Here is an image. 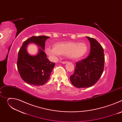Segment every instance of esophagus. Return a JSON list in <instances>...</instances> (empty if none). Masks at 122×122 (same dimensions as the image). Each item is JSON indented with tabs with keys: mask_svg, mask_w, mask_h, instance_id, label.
I'll return each mask as SVG.
<instances>
[{
	"mask_svg": "<svg viewBox=\"0 0 122 122\" xmlns=\"http://www.w3.org/2000/svg\"><path fill=\"white\" fill-rule=\"evenodd\" d=\"M67 63V62H66V61H62V62H61V63L64 64H66V63Z\"/></svg>",
	"mask_w": 122,
	"mask_h": 122,
	"instance_id": "34e87169",
	"label": "esophagus"
}]
</instances>
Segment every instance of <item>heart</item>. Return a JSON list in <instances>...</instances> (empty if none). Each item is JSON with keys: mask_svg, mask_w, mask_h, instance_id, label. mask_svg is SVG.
<instances>
[{"mask_svg": "<svg viewBox=\"0 0 122 122\" xmlns=\"http://www.w3.org/2000/svg\"><path fill=\"white\" fill-rule=\"evenodd\" d=\"M88 51V47L84 43L68 42L57 43L54 48L48 47L45 52L52 59H56L60 55L67 56L72 59H79L83 57Z\"/></svg>", "mask_w": 122, "mask_h": 122, "instance_id": "obj_1", "label": "heart"}]
</instances>
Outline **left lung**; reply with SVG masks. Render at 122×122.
<instances>
[{
    "label": "left lung",
    "mask_w": 122,
    "mask_h": 122,
    "mask_svg": "<svg viewBox=\"0 0 122 122\" xmlns=\"http://www.w3.org/2000/svg\"><path fill=\"white\" fill-rule=\"evenodd\" d=\"M90 42V52L85 59L76 63L75 71L70 77L71 83L77 88H87L94 85L104 70V50L98 41L86 37Z\"/></svg>",
    "instance_id": "left-lung-1"
}]
</instances>
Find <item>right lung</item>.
Wrapping results in <instances>:
<instances>
[{
    "instance_id": "right-lung-1",
    "label": "right lung",
    "mask_w": 122,
    "mask_h": 122,
    "mask_svg": "<svg viewBox=\"0 0 122 122\" xmlns=\"http://www.w3.org/2000/svg\"><path fill=\"white\" fill-rule=\"evenodd\" d=\"M50 37L45 36H33L25 41L18 52L17 66L22 79L27 83L40 86L46 83L49 80L55 63L47 58L44 51L45 43ZM34 43L42 49L36 56H30L26 51L27 45Z\"/></svg>"
}]
</instances>
